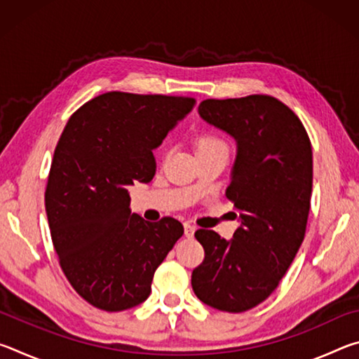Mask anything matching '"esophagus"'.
Instances as JSON below:
<instances>
[{"instance_id": "obj_1", "label": "esophagus", "mask_w": 359, "mask_h": 359, "mask_svg": "<svg viewBox=\"0 0 359 359\" xmlns=\"http://www.w3.org/2000/svg\"><path fill=\"white\" fill-rule=\"evenodd\" d=\"M184 229H185V236H187L188 239L193 238V236H194V231H196V229H194V226H193L191 223H185V224H184Z\"/></svg>"}]
</instances>
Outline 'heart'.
<instances>
[{
	"mask_svg": "<svg viewBox=\"0 0 359 359\" xmlns=\"http://www.w3.org/2000/svg\"><path fill=\"white\" fill-rule=\"evenodd\" d=\"M222 147L226 149V144H224L220 137L208 135V136H203L201 139H199L198 151L199 150H208V149H222Z\"/></svg>",
	"mask_w": 359,
	"mask_h": 359,
	"instance_id": "obj_1",
	"label": "heart"
}]
</instances>
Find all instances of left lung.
Returning <instances> with one entry per match:
<instances>
[{
    "instance_id": "1",
    "label": "left lung",
    "mask_w": 359,
    "mask_h": 359,
    "mask_svg": "<svg viewBox=\"0 0 359 359\" xmlns=\"http://www.w3.org/2000/svg\"><path fill=\"white\" fill-rule=\"evenodd\" d=\"M198 112L238 145L226 198L241 224L229 241L212 229L194 233L205 257L191 287L208 306L239 313L271 296L302 244L312 145L297 115L272 96L205 100Z\"/></svg>"
}]
</instances>
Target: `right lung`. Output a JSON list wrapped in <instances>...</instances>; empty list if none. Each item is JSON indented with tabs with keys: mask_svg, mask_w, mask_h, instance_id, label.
Returning <instances> with one entry per match:
<instances>
[{
	"mask_svg": "<svg viewBox=\"0 0 359 359\" xmlns=\"http://www.w3.org/2000/svg\"><path fill=\"white\" fill-rule=\"evenodd\" d=\"M194 98L109 92L71 115L53 154L46 212L66 278L92 306L120 312L147 299L156 267L184 234L171 217L131 214L128 187L149 184L154 150Z\"/></svg>",
	"mask_w": 359,
	"mask_h": 359,
	"instance_id": "right-lung-1",
	"label": "right lung"
}]
</instances>
